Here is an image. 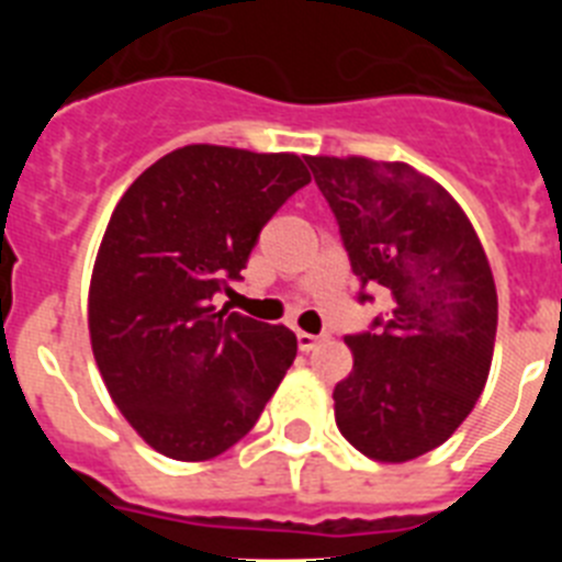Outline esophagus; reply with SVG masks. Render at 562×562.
I'll list each match as a JSON object with an SVG mask.
<instances>
[{"label":"esophagus","mask_w":562,"mask_h":562,"mask_svg":"<svg viewBox=\"0 0 562 562\" xmlns=\"http://www.w3.org/2000/svg\"><path fill=\"white\" fill-rule=\"evenodd\" d=\"M326 337L329 335H310V331H297V346H301V351H312L315 346H321Z\"/></svg>","instance_id":"obj_1"}]
</instances>
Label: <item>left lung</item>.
<instances>
[{
	"instance_id": "left-lung-1",
	"label": "left lung",
	"mask_w": 562,
	"mask_h": 562,
	"mask_svg": "<svg viewBox=\"0 0 562 562\" xmlns=\"http://www.w3.org/2000/svg\"><path fill=\"white\" fill-rule=\"evenodd\" d=\"M340 227L360 304L391 295L369 331L346 335L355 369L335 419L362 456L411 461L439 448L484 391L498 295L473 225L439 182L405 162L306 157Z\"/></svg>"
}]
</instances>
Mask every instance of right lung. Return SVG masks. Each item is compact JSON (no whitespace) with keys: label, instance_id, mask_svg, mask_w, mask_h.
Listing matches in <instances>:
<instances>
[{"label":"right lung","instance_id":"1","mask_svg":"<svg viewBox=\"0 0 562 562\" xmlns=\"http://www.w3.org/2000/svg\"><path fill=\"white\" fill-rule=\"evenodd\" d=\"M310 180L297 154L186 146L114 207L89 284V337L114 405L157 453H225L284 380L295 335L216 310L213 295L241 281L261 227Z\"/></svg>","mask_w":562,"mask_h":562}]
</instances>
